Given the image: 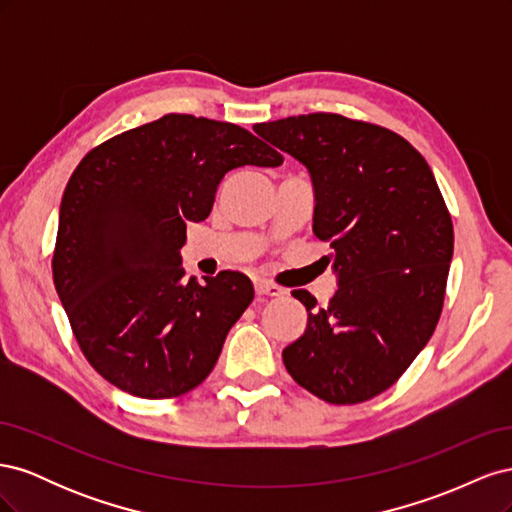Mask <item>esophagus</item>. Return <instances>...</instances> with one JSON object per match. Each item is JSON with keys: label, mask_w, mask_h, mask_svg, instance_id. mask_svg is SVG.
<instances>
[{"label": "esophagus", "mask_w": 512, "mask_h": 512, "mask_svg": "<svg viewBox=\"0 0 512 512\" xmlns=\"http://www.w3.org/2000/svg\"><path fill=\"white\" fill-rule=\"evenodd\" d=\"M254 290L258 297H282V294H286V290L282 286H277L267 280H254Z\"/></svg>", "instance_id": "esophagus-1"}]
</instances>
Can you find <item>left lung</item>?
Wrapping results in <instances>:
<instances>
[{
	"label": "left lung",
	"mask_w": 512,
	"mask_h": 512,
	"mask_svg": "<svg viewBox=\"0 0 512 512\" xmlns=\"http://www.w3.org/2000/svg\"><path fill=\"white\" fill-rule=\"evenodd\" d=\"M307 166L316 188L314 232L331 243L335 297L307 290V329L284 348L294 382L335 406L393 386L425 348L442 314L453 222L429 164L404 136L337 113L254 128Z\"/></svg>",
	"instance_id": "left-lung-1"
}]
</instances>
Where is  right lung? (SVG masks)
Masks as SVG:
<instances>
[{
	"label": "right lung",
	"instance_id": "add662e5",
	"mask_svg": "<svg viewBox=\"0 0 512 512\" xmlns=\"http://www.w3.org/2000/svg\"><path fill=\"white\" fill-rule=\"evenodd\" d=\"M284 156L235 123L170 113L91 149L59 209L53 282L89 365L117 389H196L254 286L243 273L185 277V222H203L228 170Z\"/></svg>",
	"mask_w": 512,
	"mask_h": 512
}]
</instances>
